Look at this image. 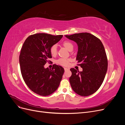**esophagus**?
I'll use <instances>...</instances> for the list:
<instances>
[{
  "instance_id": "obj_1",
  "label": "esophagus",
  "mask_w": 125,
  "mask_h": 125,
  "mask_svg": "<svg viewBox=\"0 0 125 125\" xmlns=\"http://www.w3.org/2000/svg\"><path fill=\"white\" fill-rule=\"evenodd\" d=\"M64 69H65V71H66L69 70V69H68V68H64Z\"/></svg>"
}]
</instances>
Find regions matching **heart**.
<instances>
[{
  "instance_id": "obj_1",
  "label": "heart",
  "mask_w": 125,
  "mask_h": 125,
  "mask_svg": "<svg viewBox=\"0 0 125 125\" xmlns=\"http://www.w3.org/2000/svg\"><path fill=\"white\" fill-rule=\"evenodd\" d=\"M63 45L66 48H67L69 51L71 50H73V45L71 42L69 41H65L63 42ZM57 45L54 44L50 47V51L52 55L55 56L57 54ZM71 59L68 58H60L57 60V63L59 65H60L63 66H67L69 65V62H70Z\"/></svg>"
}]
</instances>
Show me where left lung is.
Instances as JSON below:
<instances>
[{
    "label": "left lung",
    "instance_id": "obj_1",
    "mask_svg": "<svg viewBox=\"0 0 125 125\" xmlns=\"http://www.w3.org/2000/svg\"><path fill=\"white\" fill-rule=\"evenodd\" d=\"M76 42L78 51L76 60L82 71L71 68V86L78 95L87 96L97 91L103 83L107 70L108 61L101 40L89 33L66 35Z\"/></svg>",
    "mask_w": 125,
    "mask_h": 125
}]
</instances>
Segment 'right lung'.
I'll use <instances>...</instances> for the list:
<instances>
[{
  "label": "right lung",
  "mask_w": 125,
  "mask_h": 125,
  "mask_svg": "<svg viewBox=\"0 0 125 125\" xmlns=\"http://www.w3.org/2000/svg\"><path fill=\"white\" fill-rule=\"evenodd\" d=\"M63 35L37 33L30 35L22 46L19 56L22 78L29 89L42 96H47L57 89L64 69L56 64L52 69L44 65L52 58L50 47L60 40Z\"/></svg>",
  "instance_id": "right-lung-1"
}]
</instances>
